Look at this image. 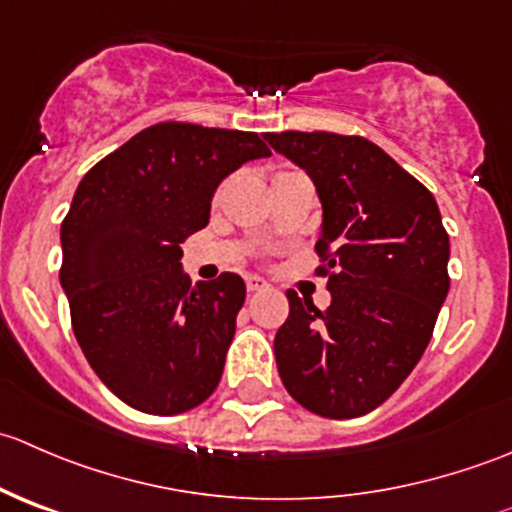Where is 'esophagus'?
<instances>
[{
    "mask_svg": "<svg viewBox=\"0 0 512 512\" xmlns=\"http://www.w3.org/2000/svg\"><path fill=\"white\" fill-rule=\"evenodd\" d=\"M245 285H247V292H260V289L267 287V282L262 280V277H247Z\"/></svg>",
    "mask_w": 512,
    "mask_h": 512,
    "instance_id": "34e87169",
    "label": "esophagus"
}]
</instances>
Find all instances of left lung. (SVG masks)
Masks as SVG:
<instances>
[{
    "label": "left lung",
    "instance_id": "left-lung-1",
    "mask_svg": "<svg viewBox=\"0 0 512 512\" xmlns=\"http://www.w3.org/2000/svg\"><path fill=\"white\" fill-rule=\"evenodd\" d=\"M265 138L317 185L324 225L314 275L327 277L332 292L319 312L287 289L277 371L312 414L364 416L414 371L451 287V247L436 198L361 136L282 131Z\"/></svg>",
    "mask_w": 512,
    "mask_h": 512
}]
</instances>
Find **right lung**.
Here are the masks:
<instances>
[{"label": "right lung", "instance_id": "obj_1", "mask_svg": "<svg viewBox=\"0 0 512 512\" xmlns=\"http://www.w3.org/2000/svg\"><path fill=\"white\" fill-rule=\"evenodd\" d=\"M265 156L252 131L165 121L81 178L59 280L81 352L123 404L175 416L218 389L245 282L223 272L190 287L180 245L208 225L220 180Z\"/></svg>", "mask_w": 512, "mask_h": 512}]
</instances>
